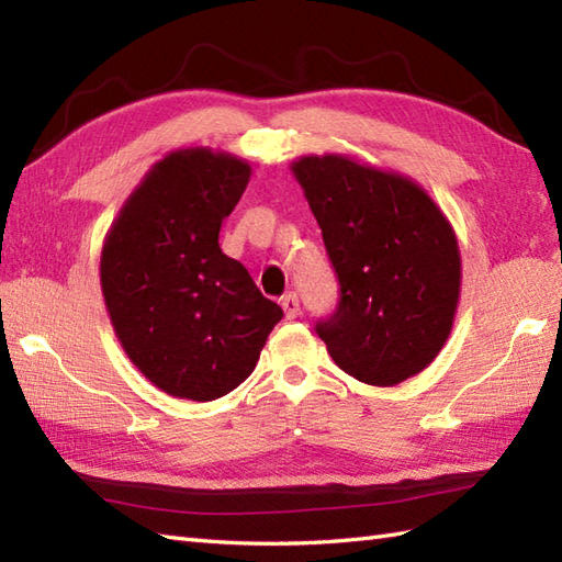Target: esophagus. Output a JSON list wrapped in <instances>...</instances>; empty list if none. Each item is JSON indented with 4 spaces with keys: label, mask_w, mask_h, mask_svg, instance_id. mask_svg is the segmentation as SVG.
<instances>
[{
    "label": "esophagus",
    "mask_w": 562,
    "mask_h": 562,
    "mask_svg": "<svg viewBox=\"0 0 562 562\" xmlns=\"http://www.w3.org/2000/svg\"><path fill=\"white\" fill-rule=\"evenodd\" d=\"M280 306L284 308V316H288V318H296V316H300V312H302V306H300V296H296L294 292L284 294L282 300H280Z\"/></svg>",
    "instance_id": "esophagus-1"
}]
</instances>
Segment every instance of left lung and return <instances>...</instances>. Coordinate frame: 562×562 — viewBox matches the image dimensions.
<instances>
[{
	"instance_id": "obj_1",
	"label": "left lung",
	"mask_w": 562,
	"mask_h": 562,
	"mask_svg": "<svg viewBox=\"0 0 562 562\" xmlns=\"http://www.w3.org/2000/svg\"><path fill=\"white\" fill-rule=\"evenodd\" d=\"M292 173L338 274V306L316 324L345 374L393 386L435 360L461 292L451 224L411 178L342 154L302 157Z\"/></svg>"
}]
</instances>
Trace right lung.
Segmentation results:
<instances>
[{"label":"right lung","instance_id":"1","mask_svg":"<svg viewBox=\"0 0 562 562\" xmlns=\"http://www.w3.org/2000/svg\"><path fill=\"white\" fill-rule=\"evenodd\" d=\"M250 166L207 147L151 166L101 250V290L117 340L169 396L214 401L256 369L282 318L220 229L241 200Z\"/></svg>","mask_w":562,"mask_h":562}]
</instances>
